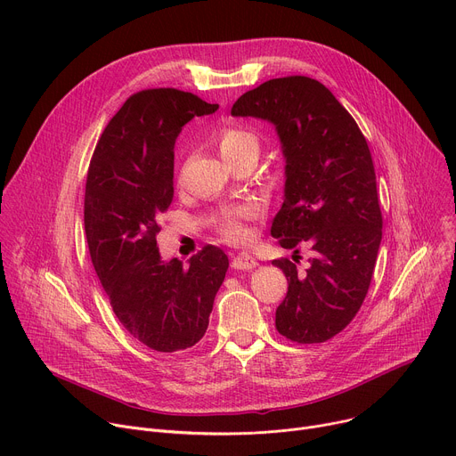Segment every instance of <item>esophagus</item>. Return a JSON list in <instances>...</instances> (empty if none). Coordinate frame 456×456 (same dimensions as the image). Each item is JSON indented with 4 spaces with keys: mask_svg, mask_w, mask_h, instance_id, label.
<instances>
[{
    "mask_svg": "<svg viewBox=\"0 0 456 456\" xmlns=\"http://www.w3.org/2000/svg\"><path fill=\"white\" fill-rule=\"evenodd\" d=\"M231 265H232L234 269H253V267L258 265V262H256L251 255H248V253H238V255L232 258Z\"/></svg>",
    "mask_w": 456,
    "mask_h": 456,
    "instance_id": "34e87169",
    "label": "esophagus"
}]
</instances>
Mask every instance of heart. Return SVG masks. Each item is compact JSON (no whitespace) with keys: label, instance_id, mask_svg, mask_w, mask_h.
Instances as JSON below:
<instances>
[{"label":"heart","instance_id":"b5f03b06","mask_svg":"<svg viewBox=\"0 0 456 456\" xmlns=\"http://www.w3.org/2000/svg\"><path fill=\"white\" fill-rule=\"evenodd\" d=\"M218 148L225 161H231L244 154L248 150H258V139L251 130L241 126H225L218 134ZM249 218V207H234L222 212L216 220L218 232L232 241H240L248 238V229L244 227V220Z\"/></svg>","mask_w":456,"mask_h":456}]
</instances>
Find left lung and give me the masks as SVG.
I'll list each match as a JSON object with an SVG mask.
<instances>
[{
	"mask_svg": "<svg viewBox=\"0 0 456 456\" xmlns=\"http://www.w3.org/2000/svg\"><path fill=\"white\" fill-rule=\"evenodd\" d=\"M234 117L275 125L286 158L284 203L271 236L284 249L308 244L310 267L273 260L288 293L275 326L293 343H324L338 336L367 297L381 244L376 172L365 135L331 91L310 77L273 78L234 104Z\"/></svg>",
	"mask_w": 456,
	"mask_h": 456,
	"instance_id": "8db88e82",
	"label": "left lung"
}]
</instances>
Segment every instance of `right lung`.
Wrapping results in <instances>:
<instances>
[{"mask_svg": "<svg viewBox=\"0 0 456 456\" xmlns=\"http://www.w3.org/2000/svg\"><path fill=\"white\" fill-rule=\"evenodd\" d=\"M208 104L174 87L134 94L104 128L91 158L84 227L91 262L113 314L132 336L158 352L194 346L207 331L227 255L205 246L183 267L163 262L156 236L174 200V144Z\"/></svg>", "mask_w": 456, "mask_h": 456, "instance_id": "obj_1", "label": "right lung"}]
</instances>
